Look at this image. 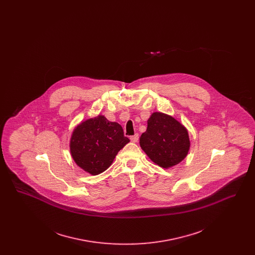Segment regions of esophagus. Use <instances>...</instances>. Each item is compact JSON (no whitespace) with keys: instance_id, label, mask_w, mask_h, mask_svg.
Returning <instances> with one entry per match:
<instances>
[{"instance_id":"esophagus-1","label":"esophagus","mask_w":255,"mask_h":255,"mask_svg":"<svg viewBox=\"0 0 255 255\" xmlns=\"http://www.w3.org/2000/svg\"><path fill=\"white\" fill-rule=\"evenodd\" d=\"M130 139H131L132 142H137V140H138V134L135 133L134 135H132V136L130 137Z\"/></svg>"}]
</instances>
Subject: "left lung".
I'll list each match as a JSON object with an SVG mask.
<instances>
[{
	"label": "left lung",
	"mask_w": 255,
	"mask_h": 255,
	"mask_svg": "<svg viewBox=\"0 0 255 255\" xmlns=\"http://www.w3.org/2000/svg\"><path fill=\"white\" fill-rule=\"evenodd\" d=\"M139 144L149 158L168 169L187 156L190 140L187 129L169 115L155 112L147 121V129Z\"/></svg>",
	"instance_id": "left-lung-1"
}]
</instances>
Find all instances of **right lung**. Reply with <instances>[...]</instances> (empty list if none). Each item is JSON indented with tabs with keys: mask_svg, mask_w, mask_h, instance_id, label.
<instances>
[{
	"mask_svg": "<svg viewBox=\"0 0 255 255\" xmlns=\"http://www.w3.org/2000/svg\"><path fill=\"white\" fill-rule=\"evenodd\" d=\"M129 141L118 122H109L98 115L73 129L70 151L81 169L96 176L109 168L119 151Z\"/></svg>",
	"mask_w": 255,
	"mask_h": 255,
	"instance_id": "add662e5",
	"label": "right lung"
}]
</instances>
